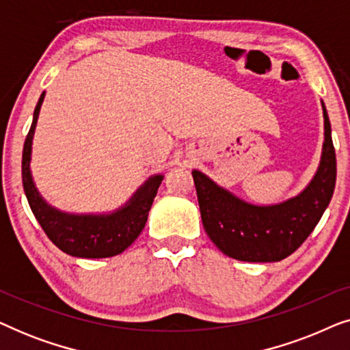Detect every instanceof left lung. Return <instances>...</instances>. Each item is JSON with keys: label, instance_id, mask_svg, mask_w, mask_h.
I'll use <instances>...</instances> for the list:
<instances>
[{"label": "left lung", "instance_id": "8db88e82", "mask_svg": "<svg viewBox=\"0 0 350 350\" xmlns=\"http://www.w3.org/2000/svg\"><path fill=\"white\" fill-rule=\"evenodd\" d=\"M325 142L317 172L298 196L272 205L247 202L193 170L205 232L226 256L239 261L272 262L291 255L317 223L332 200L336 185V154L325 103Z\"/></svg>", "mask_w": 350, "mask_h": 350}]
</instances>
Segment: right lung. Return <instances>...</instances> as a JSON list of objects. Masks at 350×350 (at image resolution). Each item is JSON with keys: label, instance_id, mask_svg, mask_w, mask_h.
I'll return each mask as SVG.
<instances>
[{"label": "right lung", "instance_id": "obj_1", "mask_svg": "<svg viewBox=\"0 0 350 350\" xmlns=\"http://www.w3.org/2000/svg\"><path fill=\"white\" fill-rule=\"evenodd\" d=\"M46 92L41 94L33 113L30 132L25 138L22 154L23 191L38 223L47 237L65 252L76 258H109L131 247L145 228L148 213L164 175H151L122 207L108 213H68L52 207L38 191L33 181L30 162L33 135Z\"/></svg>", "mask_w": 350, "mask_h": 350}]
</instances>
